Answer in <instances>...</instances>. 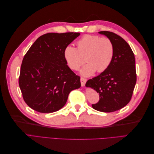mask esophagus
I'll return each instance as SVG.
<instances>
[{
  "mask_svg": "<svg viewBox=\"0 0 154 154\" xmlns=\"http://www.w3.org/2000/svg\"><path fill=\"white\" fill-rule=\"evenodd\" d=\"M80 81H81V85L82 87H84L85 85V83L87 82V80L85 78H80Z\"/></svg>",
  "mask_w": 154,
  "mask_h": 154,
  "instance_id": "esophagus-1",
  "label": "esophagus"
}]
</instances>
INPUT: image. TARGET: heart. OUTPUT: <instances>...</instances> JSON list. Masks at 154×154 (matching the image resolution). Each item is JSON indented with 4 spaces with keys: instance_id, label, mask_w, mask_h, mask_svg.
<instances>
[{
    "instance_id": "heart-1",
    "label": "heart",
    "mask_w": 154,
    "mask_h": 154,
    "mask_svg": "<svg viewBox=\"0 0 154 154\" xmlns=\"http://www.w3.org/2000/svg\"><path fill=\"white\" fill-rule=\"evenodd\" d=\"M77 48L68 45L63 50V57L68 67L78 70L85 61L87 63L80 70L83 76H90L96 71L103 72L112 61L114 48L112 41L106 37L86 35L79 40Z\"/></svg>"
}]
</instances>
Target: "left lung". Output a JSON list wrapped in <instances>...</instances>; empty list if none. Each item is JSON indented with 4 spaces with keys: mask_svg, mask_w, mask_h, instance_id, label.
I'll list each match as a JSON object with an SVG mask.
<instances>
[{
    "mask_svg": "<svg viewBox=\"0 0 154 154\" xmlns=\"http://www.w3.org/2000/svg\"><path fill=\"white\" fill-rule=\"evenodd\" d=\"M113 43L114 54L109 67L100 75L88 80L85 86L100 94L98 103L92 108L112 112L127 105L131 99L136 83V60L133 51L123 38L110 31H100Z\"/></svg>",
    "mask_w": 154,
    "mask_h": 154,
    "instance_id": "left-lung-1",
    "label": "left lung"
}]
</instances>
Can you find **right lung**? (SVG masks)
I'll return each instance as SVG.
<instances>
[{
    "mask_svg": "<svg viewBox=\"0 0 154 154\" xmlns=\"http://www.w3.org/2000/svg\"><path fill=\"white\" fill-rule=\"evenodd\" d=\"M79 32H50L36 39L20 68V88L30 108L41 113L58 111L66 105L70 92L81 87L80 77L67 65L63 50Z\"/></svg>",
    "mask_w": 154,
    "mask_h": 154,
    "instance_id": "right-lung-1",
    "label": "right lung"
}]
</instances>
